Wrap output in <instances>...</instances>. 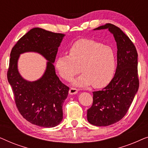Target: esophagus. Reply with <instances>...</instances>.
<instances>
[{"label":"esophagus","mask_w":148,"mask_h":148,"mask_svg":"<svg viewBox=\"0 0 148 148\" xmlns=\"http://www.w3.org/2000/svg\"><path fill=\"white\" fill-rule=\"evenodd\" d=\"M77 92H78V90L77 89H76V88H71L69 90V94H77Z\"/></svg>","instance_id":"1"}]
</instances>
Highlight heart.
Segmentation results:
<instances>
[{
  "mask_svg": "<svg viewBox=\"0 0 148 148\" xmlns=\"http://www.w3.org/2000/svg\"><path fill=\"white\" fill-rule=\"evenodd\" d=\"M116 66V55L110 46L90 39H81L69 49V56L60 55L55 61L59 75L66 81L80 71L83 74L74 81L77 86L92 84L94 88L104 87L112 79Z\"/></svg>",
  "mask_w": 148,
  "mask_h": 148,
  "instance_id": "heart-1",
  "label": "heart"
}]
</instances>
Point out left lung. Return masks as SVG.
I'll return each mask as SVG.
<instances>
[{
    "mask_svg": "<svg viewBox=\"0 0 148 148\" xmlns=\"http://www.w3.org/2000/svg\"><path fill=\"white\" fill-rule=\"evenodd\" d=\"M108 29L117 46V66L114 77L102 90L93 92V104L88 110V122L95 126H108L127 114L139 89L137 52L129 38L111 23L94 29Z\"/></svg>",
    "mask_w": 148,
    "mask_h": 148,
    "instance_id": "left-lung-1",
    "label": "left lung"
}]
</instances>
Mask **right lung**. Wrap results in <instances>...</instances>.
<instances>
[{"label":"right lung","mask_w":148,"mask_h":148,"mask_svg":"<svg viewBox=\"0 0 148 148\" xmlns=\"http://www.w3.org/2000/svg\"><path fill=\"white\" fill-rule=\"evenodd\" d=\"M64 36L42 28H33L18 40L10 54L7 79L16 106L24 119L40 127H54L62 120V104L69 88L56 75L53 62ZM26 51L38 52L49 60L43 76L35 82L25 80L18 71V58Z\"/></svg>","instance_id":"right-lung-1"}]
</instances>
